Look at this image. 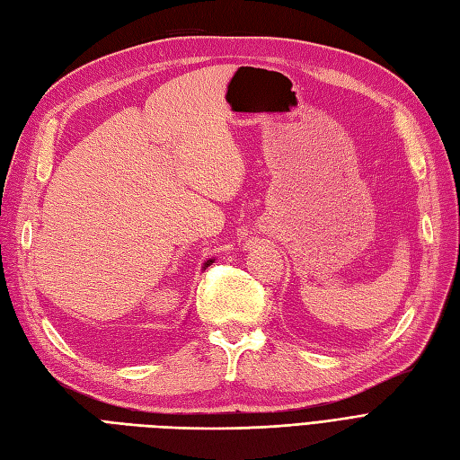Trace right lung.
<instances>
[{"mask_svg": "<svg viewBox=\"0 0 460 460\" xmlns=\"http://www.w3.org/2000/svg\"><path fill=\"white\" fill-rule=\"evenodd\" d=\"M213 261H215V259H208V261H207V263H205V265H203V269H207V267H208V265H213Z\"/></svg>", "mask_w": 460, "mask_h": 460, "instance_id": "add662e5", "label": "right lung"}]
</instances>
